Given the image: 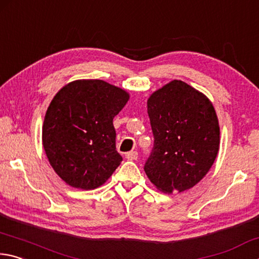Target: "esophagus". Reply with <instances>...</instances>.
Returning <instances> with one entry per match:
<instances>
[{
    "mask_svg": "<svg viewBox=\"0 0 259 259\" xmlns=\"http://www.w3.org/2000/svg\"><path fill=\"white\" fill-rule=\"evenodd\" d=\"M125 157L128 160H135L138 158V152L137 151H130V152L126 153Z\"/></svg>",
    "mask_w": 259,
    "mask_h": 259,
    "instance_id": "esophagus-1",
    "label": "esophagus"
}]
</instances>
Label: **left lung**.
I'll list each match as a JSON object with an SVG mask.
<instances>
[{
  "label": "left lung",
  "instance_id": "8db88e82",
  "mask_svg": "<svg viewBox=\"0 0 259 259\" xmlns=\"http://www.w3.org/2000/svg\"><path fill=\"white\" fill-rule=\"evenodd\" d=\"M155 138L144 171L164 193L193 188L211 168L220 149L215 108L200 91L174 79L147 102Z\"/></svg>",
  "mask_w": 259,
  "mask_h": 259
}]
</instances>
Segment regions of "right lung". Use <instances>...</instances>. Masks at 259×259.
Listing matches in <instances>:
<instances>
[{
    "mask_svg": "<svg viewBox=\"0 0 259 259\" xmlns=\"http://www.w3.org/2000/svg\"><path fill=\"white\" fill-rule=\"evenodd\" d=\"M128 100V92L101 79L70 81L54 95L44 117L42 143L63 182L97 189L120 165L112 120Z\"/></svg>",
    "mask_w": 259,
    "mask_h": 259,
    "instance_id": "1",
    "label": "right lung"
}]
</instances>
